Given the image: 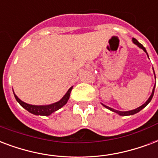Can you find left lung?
<instances>
[{
  "label": "left lung",
  "instance_id": "8db88e82",
  "mask_svg": "<svg viewBox=\"0 0 158 158\" xmlns=\"http://www.w3.org/2000/svg\"><path fill=\"white\" fill-rule=\"evenodd\" d=\"M132 41L133 44H135L136 45H138L140 49H142V50L144 51V52L146 53L147 55H148V52H147L146 49H145V47L143 46V44H140L139 42L137 40L135 39V38H132ZM149 58V57H148ZM153 69V68H152ZM154 72V70H153ZM154 74H155V73H154ZM155 79H156V76H155ZM155 85H156V84H155ZM154 89H155V86L153 87V89H152V94L150 95V97L148 98V99L145 102V103H143V105H141L140 107H138V108H135V109H132V110H129V111H119V110H116V109H114V108H110V107H108V106H106L105 104H103V103H102V105L103 106V107H105L106 108H108V109H109L110 111L112 112H114V113H116V114H118V115H120V116H128V115H133V114H137V113H138V112H140L143 108H144L145 107H146L148 104L150 102H151L152 98V97H153V94H154Z\"/></svg>",
  "mask_w": 158,
  "mask_h": 158
}]
</instances>
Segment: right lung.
Returning <instances> with one entry per match:
<instances>
[{
  "mask_svg": "<svg viewBox=\"0 0 158 158\" xmlns=\"http://www.w3.org/2000/svg\"><path fill=\"white\" fill-rule=\"evenodd\" d=\"M72 89H73V86L69 89L67 93L64 95L63 98H61L60 101H58L56 103H51V104H48V105H32V104H29V103H26L20 100V98L15 95L14 91H13V93H14L15 98L18 103H20L25 109L30 112L31 114H33L35 115H40V116H49L50 114H52L53 113L59 110L63 106L65 105L67 102H68L69 98Z\"/></svg>",
  "mask_w": 158,
  "mask_h": 158,
  "instance_id": "1",
  "label": "right lung"
}]
</instances>
